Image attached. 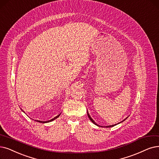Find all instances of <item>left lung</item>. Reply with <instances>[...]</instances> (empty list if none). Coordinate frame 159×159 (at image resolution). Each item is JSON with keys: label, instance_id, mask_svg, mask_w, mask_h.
Masks as SVG:
<instances>
[{"label": "left lung", "instance_id": "1", "mask_svg": "<svg viewBox=\"0 0 159 159\" xmlns=\"http://www.w3.org/2000/svg\"><path fill=\"white\" fill-rule=\"evenodd\" d=\"M87 116H88L89 118V119H90V120H91V121H92V122H93V123H94V125H97V126H98V125H97V124L96 123H95V122H94V120H93V119L91 118V116H89V114L88 111H87ZM125 119H124L123 120H125ZM115 125H111V126H106V127H111V126H115ZM101 127H102V126H101Z\"/></svg>", "mask_w": 159, "mask_h": 159}]
</instances>
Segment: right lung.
Wrapping results in <instances>:
<instances>
[{
  "label": "right lung",
  "instance_id": "obj_1",
  "mask_svg": "<svg viewBox=\"0 0 159 159\" xmlns=\"http://www.w3.org/2000/svg\"><path fill=\"white\" fill-rule=\"evenodd\" d=\"M60 115H61V114H59V115H58L57 116H56L55 117H54V118H53V119H51V120H47V121H42V120H36V121H37V122H40V123H49V122H51V121H52V120H53L56 119L57 118V117H59Z\"/></svg>",
  "mask_w": 159,
  "mask_h": 159
}]
</instances>
